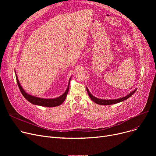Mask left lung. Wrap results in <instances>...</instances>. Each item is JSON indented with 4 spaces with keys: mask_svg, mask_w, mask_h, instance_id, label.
Listing matches in <instances>:
<instances>
[{
    "mask_svg": "<svg viewBox=\"0 0 156 156\" xmlns=\"http://www.w3.org/2000/svg\"><path fill=\"white\" fill-rule=\"evenodd\" d=\"M87 90L89 97H90L91 100L93 101L94 102H95L97 104H99V105H111V104H115L116 103H119V102H121L122 101H124L128 99L129 97H130L135 92V91L136 90V88H135L134 90H133L132 92H130L126 96H125V97H121V98H119V99H109V100L101 99H99V98H97V97H94L93 95H92L90 93L89 90L87 87Z\"/></svg>",
    "mask_w": 156,
    "mask_h": 156,
    "instance_id": "8db88e82",
    "label": "left lung"
}]
</instances>
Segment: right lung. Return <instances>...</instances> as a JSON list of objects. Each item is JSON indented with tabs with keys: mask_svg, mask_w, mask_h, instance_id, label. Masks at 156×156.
Segmentation results:
<instances>
[{
	"mask_svg": "<svg viewBox=\"0 0 156 156\" xmlns=\"http://www.w3.org/2000/svg\"><path fill=\"white\" fill-rule=\"evenodd\" d=\"M15 74H16V72H15ZM16 80H17L18 85L19 87V88L20 90L21 94H23V95L24 97V98H25L27 101H28L30 103L34 104V105L44 106V107H49V108L55 107V106L59 105L65 101L66 97L67 94L69 91V83H70V80L71 78V77H70V79L69 80L68 86L67 87L66 90L65 91V92L62 95H61L58 97H56V98H53V99H44V98H40V97L33 96L31 95L27 94L25 91L24 90V89L21 87L16 74Z\"/></svg>",
	"mask_w": 156,
	"mask_h": 156,
	"instance_id": "add662e5",
	"label": "right lung"
}]
</instances>
